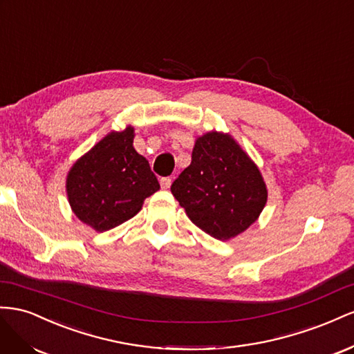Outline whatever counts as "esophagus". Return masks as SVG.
<instances>
[{
	"mask_svg": "<svg viewBox=\"0 0 354 354\" xmlns=\"http://www.w3.org/2000/svg\"><path fill=\"white\" fill-rule=\"evenodd\" d=\"M160 185H161V188H163V189H167L171 185V178H169V176L161 178L160 179Z\"/></svg>",
	"mask_w": 354,
	"mask_h": 354,
	"instance_id": "34e87169",
	"label": "esophagus"
}]
</instances>
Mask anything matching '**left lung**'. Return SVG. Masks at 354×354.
<instances>
[{
  "label": "left lung",
  "instance_id": "left-lung-1",
  "mask_svg": "<svg viewBox=\"0 0 354 354\" xmlns=\"http://www.w3.org/2000/svg\"><path fill=\"white\" fill-rule=\"evenodd\" d=\"M194 224L218 240L234 237L258 219L267 188L236 140L218 132L196 140L191 165L170 187Z\"/></svg>",
  "mask_w": 354,
  "mask_h": 354
}]
</instances>
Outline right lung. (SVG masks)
<instances>
[{
    "mask_svg": "<svg viewBox=\"0 0 354 354\" xmlns=\"http://www.w3.org/2000/svg\"><path fill=\"white\" fill-rule=\"evenodd\" d=\"M133 127L106 135L69 170V205L80 221L96 231L133 218L160 188L148 160L133 148Z\"/></svg>",
    "mask_w": 354,
    "mask_h": 354,
    "instance_id": "obj_1",
    "label": "right lung"
}]
</instances>
